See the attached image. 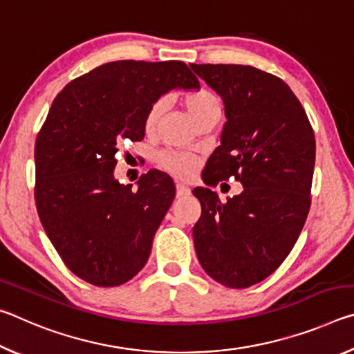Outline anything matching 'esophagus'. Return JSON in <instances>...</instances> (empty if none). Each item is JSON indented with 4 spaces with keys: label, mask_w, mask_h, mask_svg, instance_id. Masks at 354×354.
I'll return each mask as SVG.
<instances>
[{
    "label": "esophagus",
    "mask_w": 354,
    "mask_h": 354,
    "mask_svg": "<svg viewBox=\"0 0 354 354\" xmlns=\"http://www.w3.org/2000/svg\"><path fill=\"white\" fill-rule=\"evenodd\" d=\"M192 194L189 187H185L183 184H176V196L178 198H185V196H189Z\"/></svg>",
    "instance_id": "obj_1"
}]
</instances>
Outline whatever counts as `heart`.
<instances>
[{
  "instance_id": "obj_1",
  "label": "heart",
  "mask_w": 354,
  "mask_h": 354,
  "mask_svg": "<svg viewBox=\"0 0 354 354\" xmlns=\"http://www.w3.org/2000/svg\"><path fill=\"white\" fill-rule=\"evenodd\" d=\"M183 103L195 124L200 120L212 115V113H221V103L218 97L214 92L207 91V88H195V91L184 92ZM165 107L167 103L164 98L156 100L149 104L145 112V118H143V128H145L147 133H153L154 128L158 127L160 117L165 112ZM156 164L159 165V169L170 173L171 176L178 179H189L195 175L200 160L189 153L164 151L156 158Z\"/></svg>"
}]
</instances>
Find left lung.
<instances>
[{"label":"left lung","mask_w":354,"mask_h":354,"mask_svg":"<svg viewBox=\"0 0 354 354\" xmlns=\"http://www.w3.org/2000/svg\"><path fill=\"white\" fill-rule=\"evenodd\" d=\"M225 103L221 145L209 158L207 185L234 178L241 195L221 203L198 187L194 243L205 272L245 289L277 270L298 241L310 207L315 137L301 103L278 76L250 65L190 64Z\"/></svg>","instance_id":"obj_1"}]
</instances>
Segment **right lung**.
<instances>
[{"mask_svg": "<svg viewBox=\"0 0 354 354\" xmlns=\"http://www.w3.org/2000/svg\"><path fill=\"white\" fill-rule=\"evenodd\" d=\"M198 88L181 61H115L68 82L35 139V206L48 239L76 277L98 287L128 283L145 266L175 198L171 178L149 170L139 189L113 178L123 142L145 137L153 101Z\"/></svg>", "mask_w": 354, "mask_h": 354, "instance_id": "1", "label": "right lung"}]
</instances>
